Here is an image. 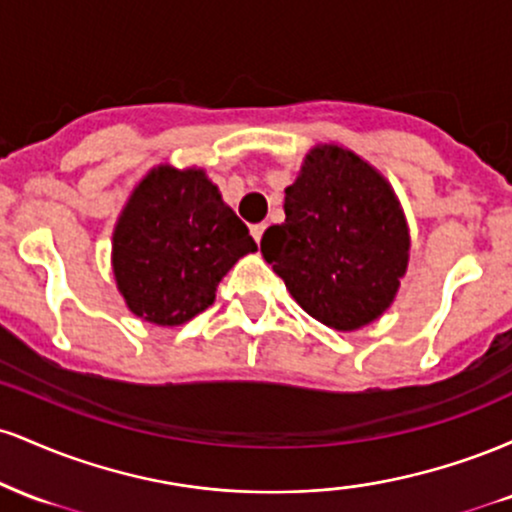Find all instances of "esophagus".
I'll return each instance as SVG.
<instances>
[{
	"instance_id": "esophagus-1",
	"label": "esophagus",
	"mask_w": 512,
	"mask_h": 512,
	"mask_svg": "<svg viewBox=\"0 0 512 512\" xmlns=\"http://www.w3.org/2000/svg\"><path fill=\"white\" fill-rule=\"evenodd\" d=\"M264 228H267V223H255V226H250V233H252V238H255L257 243H260L262 236H264Z\"/></svg>"
}]
</instances>
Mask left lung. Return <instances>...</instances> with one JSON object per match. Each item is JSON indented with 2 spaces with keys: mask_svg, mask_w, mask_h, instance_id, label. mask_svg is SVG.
<instances>
[{
  "mask_svg": "<svg viewBox=\"0 0 512 512\" xmlns=\"http://www.w3.org/2000/svg\"><path fill=\"white\" fill-rule=\"evenodd\" d=\"M284 192L286 221L264 231V260L322 325L354 332L378 320L395 303L411 248L385 175L344 146L317 144Z\"/></svg>",
  "mask_w": 512,
  "mask_h": 512,
  "instance_id": "1",
  "label": "left lung"
}]
</instances>
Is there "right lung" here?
Returning <instances> with one entry per match:
<instances>
[{
	"label": "right lung",
	"mask_w": 512,
	"mask_h": 512,
	"mask_svg": "<svg viewBox=\"0 0 512 512\" xmlns=\"http://www.w3.org/2000/svg\"><path fill=\"white\" fill-rule=\"evenodd\" d=\"M257 243L202 168L154 166L117 216L113 274L129 313L178 327L204 313L216 286Z\"/></svg>",
	"instance_id": "right-lung-1"
}]
</instances>
